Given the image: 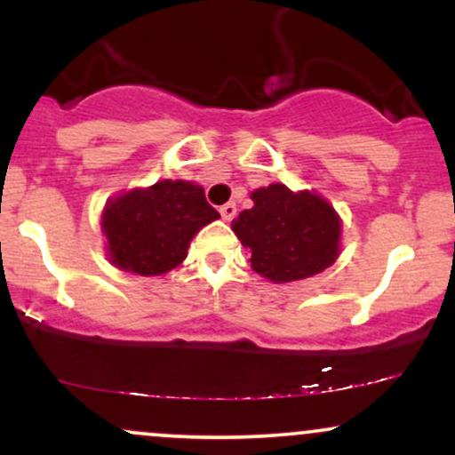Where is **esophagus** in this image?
Returning <instances> with one entry per match:
<instances>
[{"label": "esophagus", "instance_id": "obj_1", "mask_svg": "<svg viewBox=\"0 0 455 455\" xmlns=\"http://www.w3.org/2000/svg\"><path fill=\"white\" fill-rule=\"evenodd\" d=\"M220 213H222L224 220H233V218L237 216V205H235L233 201L231 203H224V205L220 207Z\"/></svg>", "mask_w": 455, "mask_h": 455}]
</instances>
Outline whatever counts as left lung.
<instances>
[{
    "mask_svg": "<svg viewBox=\"0 0 455 455\" xmlns=\"http://www.w3.org/2000/svg\"><path fill=\"white\" fill-rule=\"evenodd\" d=\"M250 198L254 207L239 213L231 228L252 252L259 275L275 284L312 278L340 257L342 220L321 195L269 184Z\"/></svg>",
    "mask_w": 455,
    "mask_h": 455,
    "instance_id": "obj_1",
    "label": "left lung"
}]
</instances>
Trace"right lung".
Masks as SVG:
<instances>
[{
  "label": "right lung",
  "instance_id": "add662e5",
  "mask_svg": "<svg viewBox=\"0 0 455 455\" xmlns=\"http://www.w3.org/2000/svg\"><path fill=\"white\" fill-rule=\"evenodd\" d=\"M218 218L203 186L192 181L132 188L108 198L102 210L107 257L128 274L162 275L184 263L192 237Z\"/></svg>",
  "mask_w": 455,
  "mask_h": 455
}]
</instances>
